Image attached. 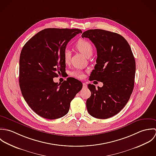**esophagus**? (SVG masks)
<instances>
[{
	"label": "esophagus",
	"mask_w": 156,
	"mask_h": 156,
	"mask_svg": "<svg viewBox=\"0 0 156 156\" xmlns=\"http://www.w3.org/2000/svg\"><path fill=\"white\" fill-rule=\"evenodd\" d=\"M83 88H86V87H87V84H86V83H83Z\"/></svg>",
	"instance_id": "34e87169"
}]
</instances>
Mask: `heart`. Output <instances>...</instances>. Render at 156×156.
Segmentation results:
<instances>
[{
    "label": "heart",
    "instance_id": "obj_1",
    "mask_svg": "<svg viewBox=\"0 0 156 156\" xmlns=\"http://www.w3.org/2000/svg\"><path fill=\"white\" fill-rule=\"evenodd\" d=\"M75 48L80 52L84 54L86 57L89 58L93 53V47L92 44L87 40L84 39L79 40L75 44ZM63 58L66 63H69L71 58V52L69 49H66L63 52ZM70 75L77 78H82L83 77V73L79 69H76L70 73Z\"/></svg>",
    "mask_w": 156,
    "mask_h": 156
}]
</instances>
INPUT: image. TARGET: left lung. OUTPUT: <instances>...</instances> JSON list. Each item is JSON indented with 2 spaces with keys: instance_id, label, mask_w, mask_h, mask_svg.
<instances>
[{
  "instance_id": "1",
  "label": "left lung",
  "mask_w": 156,
  "mask_h": 156,
  "mask_svg": "<svg viewBox=\"0 0 156 156\" xmlns=\"http://www.w3.org/2000/svg\"><path fill=\"white\" fill-rule=\"evenodd\" d=\"M82 37L89 38L97 50L96 64L89 80L103 83L96 89L89 84L91 96L86 101L89 113L98 119H108L118 114L128 102L134 89L136 62L124 38L115 32L89 30Z\"/></svg>"
}]
</instances>
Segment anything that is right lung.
<instances>
[{
  "mask_svg": "<svg viewBox=\"0 0 156 156\" xmlns=\"http://www.w3.org/2000/svg\"><path fill=\"white\" fill-rule=\"evenodd\" d=\"M78 29L47 28L38 32L23 47L19 60V85L32 110L48 119L66 115L71 101L83 87L82 83L68 78L62 84L54 83L66 70L63 52Z\"/></svg>",
  "mask_w": 156,
  "mask_h": 156,
  "instance_id": "add662e5",
  "label": "right lung"
}]
</instances>
